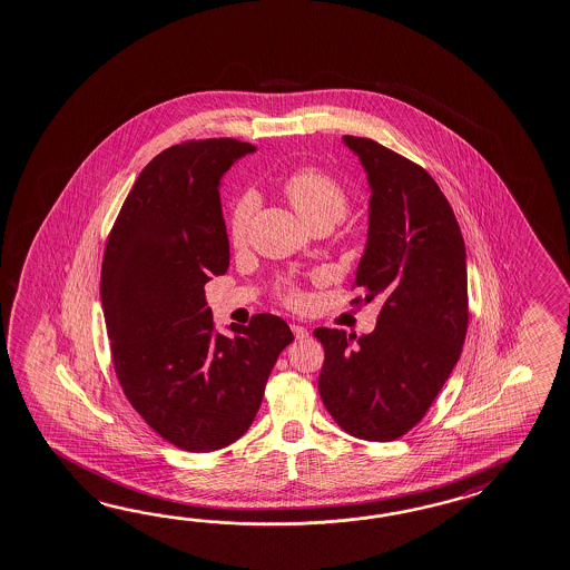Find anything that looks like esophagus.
<instances>
[{
	"label": "esophagus",
	"mask_w": 570,
	"mask_h": 570,
	"mask_svg": "<svg viewBox=\"0 0 570 570\" xmlns=\"http://www.w3.org/2000/svg\"><path fill=\"white\" fill-rule=\"evenodd\" d=\"M292 332L297 341H304V338L309 336V331H307L305 326H302V324H292Z\"/></svg>",
	"instance_id": "1"
}]
</instances>
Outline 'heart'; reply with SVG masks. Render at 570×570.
<instances>
[{"instance_id": "b5f03b06", "label": "heart", "mask_w": 570, "mask_h": 570, "mask_svg": "<svg viewBox=\"0 0 570 570\" xmlns=\"http://www.w3.org/2000/svg\"><path fill=\"white\" fill-rule=\"evenodd\" d=\"M281 193L307 227L316 224H328L332 227L338 224L351 205V197L343 183L316 166H304L287 174L281 183ZM252 209V195H242L229 212L227 238L234 248H242L246 244ZM277 295L283 304L293 309L305 304V293L293 281H283L278 285Z\"/></svg>"}]
</instances>
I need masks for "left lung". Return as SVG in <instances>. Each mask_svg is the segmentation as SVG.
<instances>
[{
    "label": "left lung",
    "mask_w": 570,
    "mask_h": 570,
    "mask_svg": "<svg viewBox=\"0 0 570 570\" xmlns=\"http://www.w3.org/2000/svg\"><path fill=\"white\" fill-rule=\"evenodd\" d=\"M371 185L370 239L353 289L382 297L377 326L353 334L316 328L324 346L318 390L353 438L394 441L423 421L462 355L468 332L465 246L450 200L416 161L344 135Z\"/></svg>",
    "instance_id": "8db88e82"
}]
</instances>
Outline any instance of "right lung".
Listing matches in <instances>:
<instances>
[{"label":"right lung","mask_w":570,"mask_h":570,"mask_svg":"<svg viewBox=\"0 0 570 570\" xmlns=\"http://www.w3.org/2000/svg\"><path fill=\"white\" fill-rule=\"evenodd\" d=\"M254 146L188 139L147 164L107 239L100 295L122 394L159 438L209 453L242 438L261 409L285 320L252 316L213 334L205 285L229 266L222 174Z\"/></svg>","instance_id":"right-lung-1"}]
</instances>
